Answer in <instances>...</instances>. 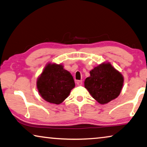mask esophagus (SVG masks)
<instances>
[{"label": "esophagus", "mask_w": 147, "mask_h": 147, "mask_svg": "<svg viewBox=\"0 0 147 147\" xmlns=\"http://www.w3.org/2000/svg\"><path fill=\"white\" fill-rule=\"evenodd\" d=\"M76 83H77V84H78V86H81L82 84H83V81H82V80H80V81H77Z\"/></svg>", "instance_id": "esophagus-1"}]
</instances>
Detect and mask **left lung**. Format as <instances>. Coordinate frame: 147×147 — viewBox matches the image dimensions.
<instances>
[{
    "label": "left lung",
    "instance_id": "obj_1",
    "mask_svg": "<svg viewBox=\"0 0 147 147\" xmlns=\"http://www.w3.org/2000/svg\"><path fill=\"white\" fill-rule=\"evenodd\" d=\"M90 74V76L84 81V87L99 103L107 104L119 96L124 79L111 64H99Z\"/></svg>",
    "mask_w": 147,
    "mask_h": 147
}]
</instances>
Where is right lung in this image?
<instances>
[{
	"label": "right lung",
	"mask_w": 147,
	"mask_h": 147,
	"mask_svg": "<svg viewBox=\"0 0 147 147\" xmlns=\"http://www.w3.org/2000/svg\"><path fill=\"white\" fill-rule=\"evenodd\" d=\"M37 87L46 101L59 105L68 97L75 83L71 74L62 64L48 63L37 79Z\"/></svg>",
	"instance_id": "add662e5"
}]
</instances>
